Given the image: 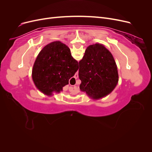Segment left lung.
<instances>
[{
    "instance_id": "8db88e82",
    "label": "left lung",
    "mask_w": 152,
    "mask_h": 152,
    "mask_svg": "<svg viewBox=\"0 0 152 152\" xmlns=\"http://www.w3.org/2000/svg\"><path fill=\"white\" fill-rule=\"evenodd\" d=\"M80 89L98 99L109 94L116 87L118 75L116 63L103 45L95 44L87 48L79 61Z\"/></svg>"
}]
</instances>
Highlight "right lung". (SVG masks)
Listing matches in <instances>:
<instances>
[{
	"mask_svg": "<svg viewBox=\"0 0 152 152\" xmlns=\"http://www.w3.org/2000/svg\"><path fill=\"white\" fill-rule=\"evenodd\" d=\"M79 69L78 61L70 49L59 41L50 43L41 50L32 69V79L39 91L48 96L60 93Z\"/></svg>",
	"mask_w": 152,
	"mask_h": 152,
	"instance_id": "1",
	"label": "right lung"
}]
</instances>
